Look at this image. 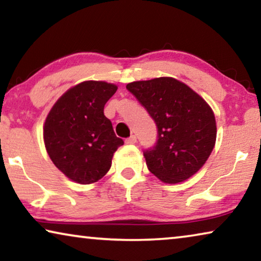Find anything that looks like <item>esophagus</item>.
<instances>
[{"instance_id":"obj_1","label":"esophagus","mask_w":261,"mask_h":261,"mask_svg":"<svg viewBox=\"0 0 261 261\" xmlns=\"http://www.w3.org/2000/svg\"><path fill=\"white\" fill-rule=\"evenodd\" d=\"M136 142H137V138H136V136H131L130 138H127L125 141L127 145H134V144H136Z\"/></svg>"}]
</instances>
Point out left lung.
I'll list each match as a JSON object with an SVG mask.
<instances>
[{"label":"left lung","instance_id":"8db88e82","mask_svg":"<svg viewBox=\"0 0 261 261\" xmlns=\"http://www.w3.org/2000/svg\"><path fill=\"white\" fill-rule=\"evenodd\" d=\"M158 127L153 150L145 151L147 169L165 184L185 181L207 161L217 139L215 112L189 85L173 77L126 84Z\"/></svg>","mask_w":261,"mask_h":261}]
</instances>
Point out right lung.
I'll return each instance as SVG.
<instances>
[{"mask_svg": "<svg viewBox=\"0 0 261 261\" xmlns=\"http://www.w3.org/2000/svg\"><path fill=\"white\" fill-rule=\"evenodd\" d=\"M117 89L104 81L81 82L50 109L43 125L45 150L70 180L87 185L102 179L123 145L103 112Z\"/></svg>", "mask_w": 261, "mask_h": 261, "instance_id": "obj_1", "label": "right lung"}]
</instances>
